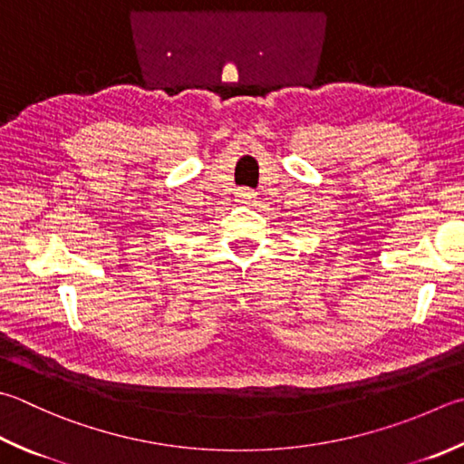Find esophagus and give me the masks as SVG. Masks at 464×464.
Returning a JSON list of instances; mask_svg holds the SVG:
<instances>
[{
    "mask_svg": "<svg viewBox=\"0 0 464 464\" xmlns=\"http://www.w3.org/2000/svg\"><path fill=\"white\" fill-rule=\"evenodd\" d=\"M255 198H256V194L252 189H240L238 191V199L242 204H250V202H255Z\"/></svg>",
    "mask_w": 464,
    "mask_h": 464,
    "instance_id": "1",
    "label": "esophagus"
}]
</instances>
